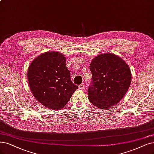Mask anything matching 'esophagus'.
<instances>
[{
  "mask_svg": "<svg viewBox=\"0 0 154 154\" xmlns=\"http://www.w3.org/2000/svg\"><path fill=\"white\" fill-rule=\"evenodd\" d=\"M79 88L80 89H83L85 88V85L84 84H81L79 86Z\"/></svg>",
  "mask_w": 154,
  "mask_h": 154,
  "instance_id": "1",
  "label": "esophagus"
}]
</instances>
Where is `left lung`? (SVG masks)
<instances>
[{
	"label": "left lung",
	"mask_w": 154,
	"mask_h": 154,
	"mask_svg": "<svg viewBox=\"0 0 154 154\" xmlns=\"http://www.w3.org/2000/svg\"><path fill=\"white\" fill-rule=\"evenodd\" d=\"M89 69L92 82L88 93L91 103L108 109L122 99L130 86L131 72L121 58L111 53L100 54L92 60Z\"/></svg>",
	"instance_id": "left-lung-1"
}]
</instances>
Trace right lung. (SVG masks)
I'll return each instance as SVG.
<instances>
[{"mask_svg": "<svg viewBox=\"0 0 154 154\" xmlns=\"http://www.w3.org/2000/svg\"><path fill=\"white\" fill-rule=\"evenodd\" d=\"M27 77L34 97L53 110L63 108L78 89L71 81L65 56L55 51L43 53L34 59L28 67Z\"/></svg>", "mask_w": 154, "mask_h": 154, "instance_id": "1", "label": "right lung"}]
</instances>
